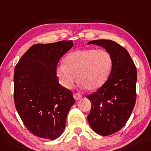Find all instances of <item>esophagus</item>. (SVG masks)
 <instances>
[{"label": "esophagus", "instance_id": "34e87169", "mask_svg": "<svg viewBox=\"0 0 151 151\" xmlns=\"http://www.w3.org/2000/svg\"><path fill=\"white\" fill-rule=\"evenodd\" d=\"M73 97H74V98H75L76 100H78V99H81V97H82V95H81V94H79V93H73Z\"/></svg>", "mask_w": 151, "mask_h": 151}]
</instances>
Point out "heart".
<instances>
[{"mask_svg":"<svg viewBox=\"0 0 151 151\" xmlns=\"http://www.w3.org/2000/svg\"><path fill=\"white\" fill-rule=\"evenodd\" d=\"M56 68L60 83L64 88H70L76 80L78 86L94 91L108 80L113 66L111 55L105 50L80 49L71 52Z\"/></svg>","mask_w":151,"mask_h":151,"instance_id":"heart-1","label":"heart"}]
</instances>
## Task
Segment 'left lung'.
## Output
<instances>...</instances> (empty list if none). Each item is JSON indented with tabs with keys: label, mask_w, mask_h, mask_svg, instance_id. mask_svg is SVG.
<instances>
[{
	"label": "left lung",
	"mask_w": 151,
	"mask_h": 151,
	"mask_svg": "<svg viewBox=\"0 0 151 151\" xmlns=\"http://www.w3.org/2000/svg\"><path fill=\"white\" fill-rule=\"evenodd\" d=\"M91 44L104 47L113 59L107 82L97 91L86 96L91 103L87 116L88 124L96 133L109 136L124 127L134 107L137 70L127 50L118 43L97 40L88 42Z\"/></svg>",
	"instance_id": "8db88e82"
}]
</instances>
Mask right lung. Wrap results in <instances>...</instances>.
<instances>
[{"label":"right lung","mask_w":151,"mask_h":151,"mask_svg":"<svg viewBox=\"0 0 151 151\" xmlns=\"http://www.w3.org/2000/svg\"><path fill=\"white\" fill-rule=\"evenodd\" d=\"M73 46L72 40L33 45L15 67L16 109L27 130L40 138L55 140L60 136L75 102L56 74L60 59Z\"/></svg>","instance_id":"add662e5"}]
</instances>
